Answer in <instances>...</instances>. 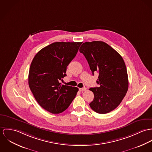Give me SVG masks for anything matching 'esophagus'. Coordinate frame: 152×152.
<instances>
[{
  "label": "esophagus",
  "mask_w": 152,
  "mask_h": 152,
  "mask_svg": "<svg viewBox=\"0 0 152 152\" xmlns=\"http://www.w3.org/2000/svg\"><path fill=\"white\" fill-rule=\"evenodd\" d=\"M86 90V87H83V88H79V91L81 92H83L84 91Z\"/></svg>",
  "instance_id": "1"
}]
</instances>
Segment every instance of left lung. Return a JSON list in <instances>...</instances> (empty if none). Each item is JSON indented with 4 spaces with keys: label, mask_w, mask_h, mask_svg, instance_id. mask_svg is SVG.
Instances as JSON below:
<instances>
[{
    "label": "left lung",
    "mask_w": 152,
    "mask_h": 152,
    "mask_svg": "<svg viewBox=\"0 0 152 152\" xmlns=\"http://www.w3.org/2000/svg\"><path fill=\"white\" fill-rule=\"evenodd\" d=\"M79 51L84 55L93 75L99 73V87H91L94 93L91 108L99 114L108 113L115 109L128 89L126 68L122 56L108 44L102 41L86 42Z\"/></svg>",
    "instance_id": "1"
}]
</instances>
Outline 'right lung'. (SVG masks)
<instances>
[{
	"instance_id": "add662e5",
	"label": "right lung",
	"mask_w": 152,
	"mask_h": 152,
	"mask_svg": "<svg viewBox=\"0 0 152 152\" xmlns=\"http://www.w3.org/2000/svg\"><path fill=\"white\" fill-rule=\"evenodd\" d=\"M80 42H56L34 56L28 74V85L39 105L52 114L66 110L77 94L76 87L62 85L66 68L76 55Z\"/></svg>"
}]
</instances>
